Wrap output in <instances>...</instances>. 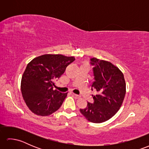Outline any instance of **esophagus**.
I'll return each instance as SVG.
<instances>
[{"label": "esophagus", "instance_id": "obj_1", "mask_svg": "<svg viewBox=\"0 0 149 149\" xmlns=\"http://www.w3.org/2000/svg\"><path fill=\"white\" fill-rule=\"evenodd\" d=\"M70 94L72 95V96H74L75 98H76V99H78V98H79V96L77 95H76V94L74 93H70Z\"/></svg>", "mask_w": 149, "mask_h": 149}]
</instances>
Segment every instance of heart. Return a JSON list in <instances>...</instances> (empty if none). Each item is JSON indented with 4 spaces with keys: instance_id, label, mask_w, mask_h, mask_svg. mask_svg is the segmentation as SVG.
Masks as SVG:
<instances>
[{
    "instance_id": "heart-1",
    "label": "heart",
    "mask_w": 149,
    "mask_h": 149,
    "mask_svg": "<svg viewBox=\"0 0 149 149\" xmlns=\"http://www.w3.org/2000/svg\"><path fill=\"white\" fill-rule=\"evenodd\" d=\"M85 64H86V63H85Z\"/></svg>"
}]
</instances>
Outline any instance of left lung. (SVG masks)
Instances as JSON below:
<instances>
[{"instance_id":"obj_1","label":"left lung","mask_w":149,"mask_h":149,"mask_svg":"<svg viewBox=\"0 0 149 149\" xmlns=\"http://www.w3.org/2000/svg\"><path fill=\"white\" fill-rule=\"evenodd\" d=\"M93 65L94 81L91 90L97 95H92L93 103L88 102L86 107L80 111L88 121L102 123L115 115L124 99L126 84L123 73L111 63L95 58L90 59Z\"/></svg>"}]
</instances>
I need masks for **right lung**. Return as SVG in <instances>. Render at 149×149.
I'll return each instance as SVG.
<instances>
[{
    "instance_id": "1",
    "label": "right lung",
    "mask_w": 149,
    "mask_h": 149,
    "mask_svg": "<svg viewBox=\"0 0 149 149\" xmlns=\"http://www.w3.org/2000/svg\"><path fill=\"white\" fill-rule=\"evenodd\" d=\"M74 60L73 56L44 54L28 63L22 77L21 91L26 105L33 113L49 116L59 109L67 93L54 90V81Z\"/></svg>"
}]
</instances>
